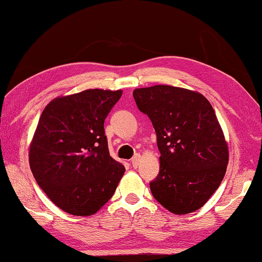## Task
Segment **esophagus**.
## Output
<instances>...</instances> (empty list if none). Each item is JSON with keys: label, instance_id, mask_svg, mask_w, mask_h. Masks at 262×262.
<instances>
[{"label": "esophagus", "instance_id": "34e87169", "mask_svg": "<svg viewBox=\"0 0 262 262\" xmlns=\"http://www.w3.org/2000/svg\"><path fill=\"white\" fill-rule=\"evenodd\" d=\"M140 160H141V156H140V154H135V156L133 157L132 160H130L133 167H135V168L138 167L139 164H140Z\"/></svg>", "mask_w": 262, "mask_h": 262}]
</instances>
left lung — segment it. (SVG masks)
<instances>
[{
	"mask_svg": "<svg viewBox=\"0 0 262 262\" xmlns=\"http://www.w3.org/2000/svg\"><path fill=\"white\" fill-rule=\"evenodd\" d=\"M133 96L157 133L160 169L149 184L153 197L177 215L201 209L219 189L229 160L215 110L202 94L178 86L140 88Z\"/></svg>",
	"mask_w": 262,
	"mask_h": 262,
	"instance_id": "left-lung-1",
	"label": "left lung"
}]
</instances>
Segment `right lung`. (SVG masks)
Instances as JSON below:
<instances>
[{"label": "right lung", "mask_w": 262, "mask_h": 262, "mask_svg": "<svg viewBox=\"0 0 262 262\" xmlns=\"http://www.w3.org/2000/svg\"><path fill=\"white\" fill-rule=\"evenodd\" d=\"M122 90L89 89L45 106L29 145V166L65 212L91 216L113 197L126 168L109 154L104 120Z\"/></svg>", "instance_id": "obj_1"}]
</instances>
